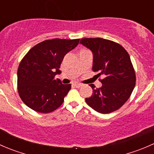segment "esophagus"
<instances>
[{"mask_svg": "<svg viewBox=\"0 0 154 154\" xmlns=\"http://www.w3.org/2000/svg\"><path fill=\"white\" fill-rule=\"evenodd\" d=\"M73 86L76 87V88H80V87H81L83 85L80 84V83H73Z\"/></svg>", "mask_w": 154, "mask_h": 154, "instance_id": "esophagus-1", "label": "esophagus"}]
</instances>
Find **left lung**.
<instances>
[{
    "instance_id": "obj_1",
    "label": "left lung",
    "mask_w": 154,
    "mask_h": 154,
    "mask_svg": "<svg viewBox=\"0 0 154 154\" xmlns=\"http://www.w3.org/2000/svg\"><path fill=\"white\" fill-rule=\"evenodd\" d=\"M80 44L93 54V71L97 77L103 75L102 86L94 84L91 97L86 98L87 104L102 114L119 109L129 99L136 85V74L127 51L118 43L101 38H86Z\"/></svg>"
}]
</instances>
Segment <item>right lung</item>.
<instances>
[{
	"mask_svg": "<svg viewBox=\"0 0 154 154\" xmlns=\"http://www.w3.org/2000/svg\"><path fill=\"white\" fill-rule=\"evenodd\" d=\"M80 39L54 38L38 43L28 51L18 69V91L22 101L42 113L54 111L62 105L71 89L54 77L60 74L62 61L76 48Z\"/></svg>",
	"mask_w": 154,
	"mask_h": 154,
	"instance_id": "right-lung-1",
	"label": "right lung"
}]
</instances>
